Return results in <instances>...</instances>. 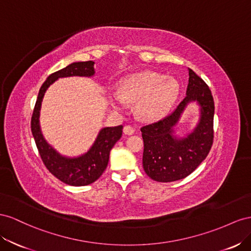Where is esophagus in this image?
Returning a JSON list of instances; mask_svg holds the SVG:
<instances>
[{
	"label": "esophagus",
	"instance_id": "34e87169",
	"mask_svg": "<svg viewBox=\"0 0 251 251\" xmlns=\"http://www.w3.org/2000/svg\"><path fill=\"white\" fill-rule=\"evenodd\" d=\"M123 131H124V133H125V134L131 135V134H133V133H134V128H133L132 126H130V125H126V126L124 127Z\"/></svg>",
	"mask_w": 251,
	"mask_h": 251
}]
</instances>
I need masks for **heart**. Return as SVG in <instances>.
<instances>
[{"instance_id": "heart-1", "label": "heart", "mask_w": 251, "mask_h": 251, "mask_svg": "<svg viewBox=\"0 0 251 251\" xmlns=\"http://www.w3.org/2000/svg\"><path fill=\"white\" fill-rule=\"evenodd\" d=\"M180 91V85L174 77L153 71H143L122 80L119 94L109 95L110 104L124 109L126 102L137 104V111L144 119H156L169 109Z\"/></svg>"}]
</instances>
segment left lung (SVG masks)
<instances>
[{"instance_id":"8db88e82","label":"left lung","mask_w":251,"mask_h":251,"mask_svg":"<svg viewBox=\"0 0 251 251\" xmlns=\"http://www.w3.org/2000/svg\"><path fill=\"white\" fill-rule=\"evenodd\" d=\"M186 97L169 116L141 128L144 141L143 168L153 181L167 183L189 176L201 164L212 146L214 102L207 84L188 68ZM200 106L198 125L184 138L173 134V127L189 102Z\"/></svg>"}]
</instances>
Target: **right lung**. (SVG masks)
Instances as JSON below:
<instances>
[{"mask_svg": "<svg viewBox=\"0 0 251 251\" xmlns=\"http://www.w3.org/2000/svg\"><path fill=\"white\" fill-rule=\"evenodd\" d=\"M95 62H75L50 75L40 88L31 118V132L41 159L46 168L56 178L71 186H86L97 181L104 173L109 161V153L122 137L123 126L104 127L100 130L94 144L86 153L68 157L60 154L43 137L40 127V110L43 98L48 87L60 77L92 76Z\"/></svg>", "mask_w": 251, "mask_h": 251, "instance_id": "right-lung-1", "label": "right lung"}]
</instances>
